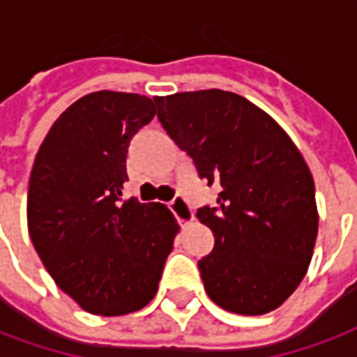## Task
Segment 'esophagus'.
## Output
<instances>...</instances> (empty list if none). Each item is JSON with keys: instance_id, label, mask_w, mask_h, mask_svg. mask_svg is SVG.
<instances>
[{"instance_id": "obj_1", "label": "esophagus", "mask_w": 357, "mask_h": 357, "mask_svg": "<svg viewBox=\"0 0 357 357\" xmlns=\"http://www.w3.org/2000/svg\"><path fill=\"white\" fill-rule=\"evenodd\" d=\"M170 210L174 212V215L178 218L179 223H191L195 219V213H192L191 206L187 204V200L183 197H174V200L170 202Z\"/></svg>"}]
</instances>
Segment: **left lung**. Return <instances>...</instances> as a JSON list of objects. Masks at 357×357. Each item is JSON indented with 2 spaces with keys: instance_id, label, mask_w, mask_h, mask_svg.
Returning a JSON list of instances; mask_svg holds the SVG:
<instances>
[{
  "instance_id": "8db88e82",
  "label": "left lung",
  "mask_w": 357,
  "mask_h": 357,
  "mask_svg": "<svg viewBox=\"0 0 357 357\" xmlns=\"http://www.w3.org/2000/svg\"><path fill=\"white\" fill-rule=\"evenodd\" d=\"M155 102L200 178L221 187L218 206L197 213L215 238L199 261L208 297L242 316L278 308L305 278L318 236L305 157L268 113L234 92H176Z\"/></svg>"
}]
</instances>
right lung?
<instances>
[{"label":"right lung","instance_id":"add662e5","mask_svg":"<svg viewBox=\"0 0 357 357\" xmlns=\"http://www.w3.org/2000/svg\"><path fill=\"white\" fill-rule=\"evenodd\" d=\"M155 102L98 91L54 121L28 189V231L54 284L83 310L125 316L157 295L179 225L160 202H121L126 153Z\"/></svg>","mask_w":357,"mask_h":357}]
</instances>
